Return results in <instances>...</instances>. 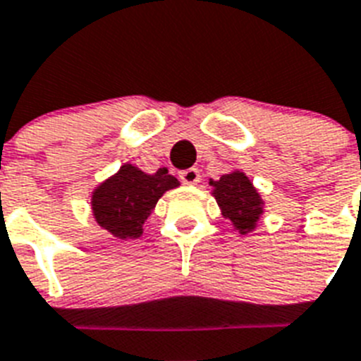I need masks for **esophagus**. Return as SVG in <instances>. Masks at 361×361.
<instances>
[{"label":"esophagus","instance_id":"esophagus-1","mask_svg":"<svg viewBox=\"0 0 361 361\" xmlns=\"http://www.w3.org/2000/svg\"><path fill=\"white\" fill-rule=\"evenodd\" d=\"M180 180L183 181L185 185H196L200 181L198 169H187V171L180 172Z\"/></svg>","mask_w":361,"mask_h":361}]
</instances>
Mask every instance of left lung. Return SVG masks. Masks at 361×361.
<instances>
[{
  "mask_svg": "<svg viewBox=\"0 0 361 361\" xmlns=\"http://www.w3.org/2000/svg\"><path fill=\"white\" fill-rule=\"evenodd\" d=\"M211 195L216 200L222 216L231 220L233 229L240 235L255 231L257 224L264 214V200L253 185V181L240 169L220 176V180H211Z\"/></svg>",
  "mask_w": 361,
  "mask_h": 361,
  "instance_id": "obj_1",
  "label": "left lung"
}]
</instances>
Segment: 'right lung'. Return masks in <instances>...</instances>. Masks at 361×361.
I'll return each instance as SVG.
<instances>
[{"mask_svg":"<svg viewBox=\"0 0 361 361\" xmlns=\"http://www.w3.org/2000/svg\"><path fill=\"white\" fill-rule=\"evenodd\" d=\"M180 187V181L159 169L147 174L132 163H124L115 174L92 190V214L111 237L135 240L143 235V226L166 190Z\"/></svg>","mask_w":361,"mask_h":361,"instance_id":"obj_1","label":"right lung"}]
</instances>
